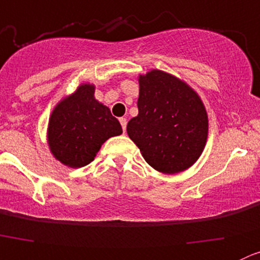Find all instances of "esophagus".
Wrapping results in <instances>:
<instances>
[{
    "instance_id": "34e87169",
    "label": "esophagus",
    "mask_w": 260,
    "mask_h": 260,
    "mask_svg": "<svg viewBox=\"0 0 260 260\" xmlns=\"http://www.w3.org/2000/svg\"><path fill=\"white\" fill-rule=\"evenodd\" d=\"M119 122H120V124H122L123 132H125V127H127V119H125V118H119Z\"/></svg>"
}]
</instances>
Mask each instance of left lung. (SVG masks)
<instances>
[{"instance_id": "obj_1", "label": "left lung", "mask_w": 260, "mask_h": 260, "mask_svg": "<svg viewBox=\"0 0 260 260\" xmlns=\"http://www.w3.org/2000/svg\"><path fill=\"white\" fill-rule=\"evenodd\" d=\"M138 115L127 133L148 165L175 174L193 165L205 148L208 119L196 91L158 70L140 76Z\"/></svg>"}]
</instances>
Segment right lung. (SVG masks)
<instances>
[{
	"mask_svg": "<svg viewBox=\"0 0 260 260\" xmlns=\"http://www.w3.org/2000/svg\"><path fill=\"white\" fill-rule=\"evenodd\" d=\"M92 85H81L53 110L48 143L57 160L70 168H82L94 160L103 143L123 132L110 109L94 98Z\"/></svg>",
	"mask_w": 260,
	"mask_h": 260,
	"instance_id": "add662e5",
	"label": "right lung"
}]
</instances>
